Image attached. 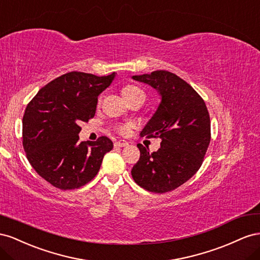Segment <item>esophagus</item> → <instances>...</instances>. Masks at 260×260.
<instances>
[{"label": "esophagus", "instance_id": "1", "mask_svg": "<svg viewBox=\"0 0 260 260\" xmlns=\"http://www.w3.org/2000/svg\"><path fill=\"white\" fill-rule=\"evenodd\" d=\"M128 145V143L126 142V140H117L116 143H114V146L115 147H125V146H127Z\"/></svg>", "mask_w": 260, "mask_h": 260}]
</instances>
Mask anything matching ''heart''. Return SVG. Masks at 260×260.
<instances>
[{"mask_svg":"<svg viewBox=\"0 0 260 260\" xmlns=\"http://www.w3.org/2000/svg\"><path fill=\"white\" fill-rule=\"evenodd\" d=\"M121 92H122L123 98L127 102L131 101L132 99H135V98H138V97H145L146 98L145 92L142 90V89L136 87V86H132V85L125 86L124 88H122ZM131 127H132V125L129 123H125V124L118 125L117 131H118V133H121L122 135H126L129 132Z\"/></svg>","mask_w":260,"mask_h":260,"instance_id":"heart-1","label":"heart"}]
</instances>
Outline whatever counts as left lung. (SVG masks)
Returning <instances> with one entry per match:
<instances>
[{
	"label": "left lung",
	"mask_w": 260,
	"mask_h": 260,
	"mask_svg": "<svg viewBox=\"0 0 260 260\" xmlns=\"http://www.w3.org/2000/svg\"><path fill=\"white\" fill-rule=\"evenodd\" d=\"M161 95L155 113L140 136L161 138L157 151L138 144L140 158L132 176L152 192L171 191L187 182L202 167L210 143V117L206 103L186 81L168 71L133 76Z\"/></svg>",
	"instance_id": "1"
}]
</instances>
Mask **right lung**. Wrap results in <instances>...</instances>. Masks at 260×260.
Here are the masks:
<instances>
[{"label": "right lung", "instance_id": "right-lung-1", "mask_svg": "<svg viewBox=\"0 0 260 260\" xmlns=\"http://www.w3.org/2000/svg\"><path fill=\"white\" fill-rule=\"evenodd\" d=\"M115 77L70 72L50 81L28 103L23 117L27 159L42 179L62 190L75 189L99 172L113 143L106 136L79 142L81 122L95 113L98 95Z\"/></svg>", "mask_w": 260, "mask_h": 260}]
</instances>
